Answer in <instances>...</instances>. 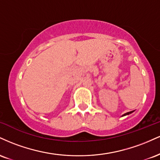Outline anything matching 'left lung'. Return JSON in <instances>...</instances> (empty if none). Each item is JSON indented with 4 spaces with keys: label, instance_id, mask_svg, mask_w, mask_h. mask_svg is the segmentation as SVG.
<instances>
[{
    "label": "left lung",
    "instance_id": "left-lung-1",
    "mask_svg": "<svg viewBox=\"0 0 160 160\" xmlns=\"http://www.w3.org/2000/svg\"><path fill=\"white\" fill-rule=\"evenodd\" d=\"M132 112H133V111H130V112H128V113H124V114L122 115V116H126V115L130 114V113H132Z\"/></svg>",
    "mask_w": 160,
    "mask_h": 160
}]
</instances>
